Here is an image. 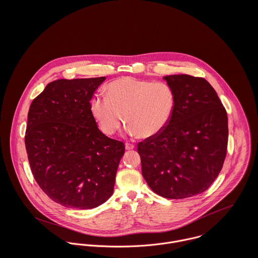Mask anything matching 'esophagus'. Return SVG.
<instances>
[{
    "label": "esophagus",
    "instance_id": "1",
    "mask_svg": "<svg viewBox=\"0 0 258 258\" xmlns=\"http://www.w3.org/2000/svg\"><path fill=\"white\" fill-rule=\"evenodd\" d=\"M125 148H126V150H133L135 146L133 145V144H131V143H125Z\"/></svg>",
    "mask_w": 258,
    "mask_h": 258
}]
</instances>
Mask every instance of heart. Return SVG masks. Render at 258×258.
Masks as SVG:
<instances>
[{
	"instance_id": "b5f03b06",
	"label": "heart",
	"mask_w": 258,
	"mask_h": 258,
	"mask_svg": "<svg viewBox=\"0 0 258 258\" xmlns=\"http://www.w3.org/2000/svg\"><path fill=\"white\" fill-rule=\"evenodd\" d=\"M106 96L96 95L90 109L106 135L115 134L123 123L131 136L152 138L170 123L176 108V92L165 81H150L125 76L111 81Z\"/></svg>"
}]
</instances>
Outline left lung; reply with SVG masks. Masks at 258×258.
<instances>
[{
	"instance_id": "obj_1",
	"label": "left lung",
	"mask_w": 258,
	"mask_h": 258,
	"mask_svg": "<svg viewBox=\"0 0 258 258\" xmlns=\"http://www.w3.org/2000/svg\"><path fill=\"white\" fill-rule=\"evenodd\" d=\"M164 79L176 92L173 117L137 150L152 190L180 200L204 192L219 176L227 150V114L205 78L178 74Z\"/></svg>"
}]
</instances>
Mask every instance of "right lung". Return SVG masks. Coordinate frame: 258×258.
Wrapping results in <instances>:
<instances>
[{"mask_svg":"<svg viewBox=\"0 0 258 258\" xmlns=\"http://www.w3.org/2000/svg\"><path fill=\"white\" fill-rule=\"evenodd\" d=\"M105 77L58 79L33 100L25 144L32 173L53 202L93 209L113 194L125 146L97 127L90 100Z\"/></svg>","mask_w":258,"mask_h":258,"instance_id":"right-lung-1","label":"right lung"}]
</instances>
